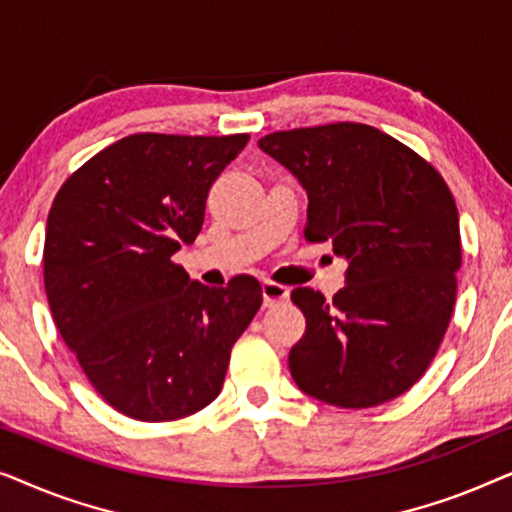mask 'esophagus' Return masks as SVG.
<instances>
[{"label":"esophagus","instance_id":"34e87169","mask_svg":"<svg viewBox=\"0 0 512 512\" xmlns=\"http://www.w3.org/2000/svg\"><path fill=\"white\" fill-rule=\"evenodd\" d=\"M289 298V289L277 282H263V303L272 307V305H279L284 303V300Z\"/></svg>","mask_w":512,"mask_h":512}]
</instances>
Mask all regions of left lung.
<instances>
[{"instance_id":"left-lung-1","label":"left lung","mask_w":512,"mask_h":512,"mask_svg":"<svg viewBox=\"0 0 512 512\" xmlns=\"http://www.w3.org/2000/svg\"><path fill=\"white\" fill-rule=\"evenodd\" d=\"M258 146L307 191V242L345 256L331 303L293 289L305 333L289 368L307 396L375 408L426 373L450 326L461 268L459 214L445 179L410 146L366 123L270 132Z\"/></svg>"}]
</instances>
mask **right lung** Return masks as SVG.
<instances>
[{
  "mask_svg": "<svg viewBox=\"0 0 512 512\" xmlns=\"http://www.w3.org/2000/svg\"><path fill=\"white\" fill-rule=\"evenodd\" d=\"M247 142L139 132L95 153L55 195L44 242L53 321L125 417L172 422L212 403L263 303L256 277L209 289L172 261L195 242L209 188Z\"/></svg>",
  "mask_w": 512,
  "mask_h": 512,
  "instance_id": "obj_1",
  "label": "right lung"
}]
</instances>
